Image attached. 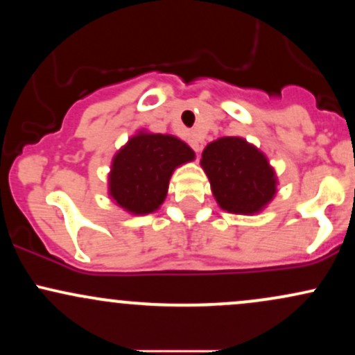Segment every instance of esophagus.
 <instances>
[{"mask_svg":"<svg viewBox=\"0 0 355 355\" xmlns=\"http://www.w3.org/2000/svg\"><path fill=\"white\" fill-rule=\"evenodd\" d=\"M189 144H190L191 148L195 150V153L200 155V152H202V138H200V137L195 135V133H190Z\"/></svg>","mask_w":355,"mask_h":355,"instance_id":"1","label":"esophagus"}]
</instances>
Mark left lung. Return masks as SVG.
Returning a JSON list of instances; mask_svg holds the SVG:
<instances>
[{"label":"left lung","mask_w":355,"mask_h":355,"mask_svg":"<svg viewBox=\"0 0 355 355\" xmlns=\"http://www.w3.org/2000/svg\"><path fill=\"white\" fill-rule=\"evenodd\" d=\"M200 165L222 210L260 214L274 200L277 173L266 153L242 137H222L203 148Z\"/></svg>","instance_id":"left-lung-1"}]
</instances>
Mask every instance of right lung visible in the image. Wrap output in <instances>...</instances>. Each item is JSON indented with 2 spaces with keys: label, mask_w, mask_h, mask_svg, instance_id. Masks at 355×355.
<instances>
[{
  "label": "right lung",
  "mask_w": 355,
  "mask_h": 355,
  "mask_svg": "<svg viewBox=\"0 0 355 355\" xmlns=\"http://www.w3.org/2000/svg\"><path fill=\"white\" fill-rule=\"evenodd\" d=\"M193 160L195 152L180 138L138 130L113 155L110 198L132 215L153 214L165 202L175 170Z\"/></svg>",
  "instance_id": "add662e5"
}]
</instances>
